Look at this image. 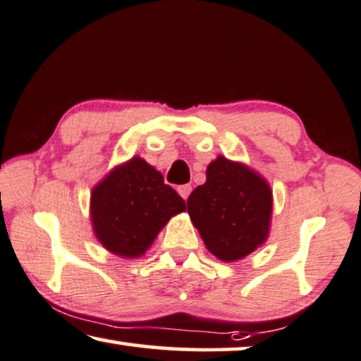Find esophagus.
Masks as SVG:
<instances>
[{"label": "esophagus", "mask_w": 361, "mask_h": 361, "mask_svg": "<svg viewBox=\"0 0 361 361\" xmlns=\"http://www.w3.org/2000/svg\"><path fill=\"white\" fill-rule=\"evenodd\" d=\"M177 192H179V195L184 200H187L188 198V195H190V192H192V185L190 184H184V185H179L177 187Z\"/></svg>", "instance_id": "obj_1"}]
</instances>
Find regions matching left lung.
<instances>
[{
	"label": "left lung",
	"instance_id": "8db88e82",
	"mask_svg": "<svg viewBox=\"0 0 361 361\" xmlns=\"http://www.w3.org/2000/svg\"><path fill=\"white\" fill-rule=\"evenodd\" d=\"M207 179L187 200V212L214 255L235 262L264 243L273 195L254 171L224 157L212 161Z\"/></svg>",
	"mask_w": 361,
	"mask_h": 361
}]
</instances>
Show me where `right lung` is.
<instances>
[{"mask_svg": "<svg viewBox=\"0 0 361 361\" xmlns=\"http://www.w3.org/2000/svg\"><path fill=\"white\" fill-rule=\"evenodd\" d=\"M182 211L185 201L139 157L114 169L92 193L94 235L122 257L142 255L168 220Z\"/></svg>", "mask_w": 361, "mask_h": 361, "instance_id": "obj_1", "label": "right lung"}]
</instances>
